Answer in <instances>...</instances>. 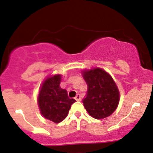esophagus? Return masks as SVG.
Instances as JSON below:
<instances>
[{"label":"esophagus","mask_w":153,"mask_h":153,"mask_svg":"<svg viewBox=\"0 0 153 153\" xmlns=\"http://www.w3.org/2000/svg\"><path fill=\"white\" fill-rule=\"evenodd\" d=\"M75 99L76 100V101H81V96H80L79 94H77L76 96H75Z\"/></svg>","instance_id":"1"}]
</instances>
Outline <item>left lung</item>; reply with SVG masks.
I'll return each instance as SVG.
<instances>
[{
    "mask_svg": "<svg viewBox=\"0 0 153 153\" xmlns=\"http://www.w3.org/2000/svg\"><path fill=\"white\" fill-rule=\"evenodd\" d=\"M83 76L88 86L84 108L95 119L109 116L119 102V91L112 77L99 68L84 71Z\"/></svg>",
    "mask_w": 153,
    "mask_h": 153,
    "instance_id": "obj_1",
    "label": "left lung"
}]
</instances>
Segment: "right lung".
<instances>
[{
    "label": "right lung",
    "instance_id": "1",
    "mask_svg": "<svg viewBox=\"0 0 153 153\" xmlns=\"http://www.w3.org/2000/svg\"><path fill=\"white\" fill-rule=\"evenodd\" d=\"M61 76L56 75L47 78L41 86L38 96V106L44 118L60 123L67 116L71 105L75 102L68 97L66 89L60 87Z\"/></svg>",
    "mask_w": 153,
    "mask_h": 153
}]
</instances>
